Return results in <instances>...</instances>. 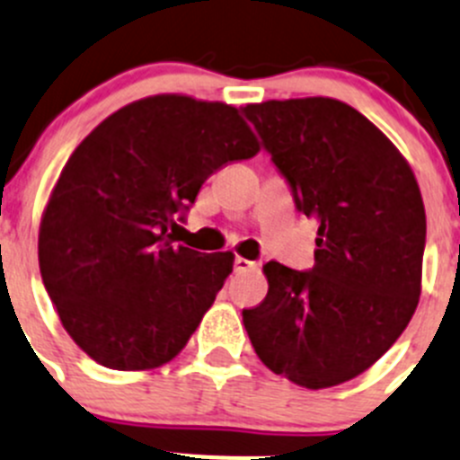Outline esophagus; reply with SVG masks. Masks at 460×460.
Listing matches in <instances>:
<instances>
[{
    "instance_id": "34e87169",
    "label": "esophagus",
    "mask_w": 460,
    "mask_h": 460,
    "mask_svg": "<svg viewBox=\"0 0 460 460\" xmlns=\"http://www.w3.org/2000/svg\"><path fill=\"white\" fill-rule=\"evenodd\" d=\"M257 264L251 260H243V257H237L234 260V273H246V270H255Z\"/></svg>"
}]
</instances>
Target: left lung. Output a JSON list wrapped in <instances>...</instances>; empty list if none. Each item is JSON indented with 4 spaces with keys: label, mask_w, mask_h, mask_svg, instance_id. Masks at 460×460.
Here are the masks:
<instances>
[{
    "label": "left lung",
    "mask_w": 460,
    "mask_h": 460,
    "mask_svg": "<svg viewBox=\"0 0 460 460\" xmlns=\"http://www.w3.org/2000/svg\"><path fill=\"white\" fill-rule=\"evenodd\" d=\"M248 119L287 178L296 208L316 218V264L269 261V293L243 309L266 368L298 386L349 382L400 339L422 291V194L395 144L330 96L248 103Z\"/></svg>",
    "instance_id": "8db88e82"
}]
</instances>
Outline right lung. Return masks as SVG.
Here are the masks:
<instances>
[{"instance_id":"right-lung-1","label":"right lung","mask_w":460,"mask_h":460,"mask_svg":"<svg viewBox=\"0 0 460 460\" xmlns=\"http://www.w3.org/2000/svg\"><path fill=\"white\" fill-rule=\"evenodd\" d=\"M257 151L237 108L185 94L128 103L74 148L38 261L65 332L96 364L151 370L185 348L234 255L176 246L169 227L217 169Z\"/></svg>"}]
</instances>
